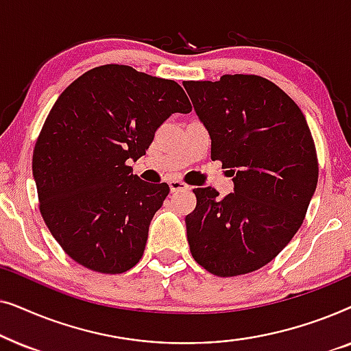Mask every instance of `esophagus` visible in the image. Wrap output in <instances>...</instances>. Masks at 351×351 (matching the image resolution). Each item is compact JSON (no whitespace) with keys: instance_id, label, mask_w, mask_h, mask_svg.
<instances>
[{"instance_id":"34e87169","label":"esophagus","mask_w":351,"mask_h":351,"mask_svg":"<svg viewBox=\"0 0 351 351\" xmlns=\"http://www.w3.org/2000/svg\"><path fill=\"white\" fill-rule=\"evenodd\" d=\"M169 186H171V191H185V190H190V185H186L185 182H182L179 179H174L169 182Z\"/></svg>"}]
</instances>
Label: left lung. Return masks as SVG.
Returning a JSON list of instances; mask_svg holds the SVG:
<instances>
[{
  "mask_svg": "<svg viewBox=\"0 0 351 351\" xmlns=\"http://www.w3.org/2000/svg\"><path fill=\"white\" fill-rule=\"evenodd\" d=\"M210 136V158L233 176L234 191L195 189L185 217L191 256L227 278L256 271L280 254L304 223L318 184V156L302 110L257 75L185 81Z\"/></svg>",
  "mask_w": 351,
  "mask_h": 351,
  "instance_id": "obj_1",
  "label": "left lung"
}]
</instances>
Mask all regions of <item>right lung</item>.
Segmentation results:
<instances>
[{
    "instance_id": "obj_1",
    "label": "right lung",
    "mask_w": 351,
    "mask_h": 351,
    "mask_svg": "<svg viewBox=\"0 0 351 351\" xmlns=\"http://www.w3.org/2000/svg\"><path fill=\"white\" fill-rule=\"evenodd\" d=\"M191 104L176 81L128 65H100L56 100L33 150L40 213L65 254L118 275L143 256L153 215L169 185L132 174L156 129Z\"/></svg>"
}]
</instances>
